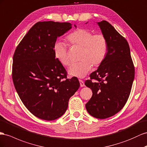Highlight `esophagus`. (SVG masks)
Returning <instances> with one entry per match:
<instances>
[{"label":"esophagus","instance_id":"esophagus-1","mask_svg":"<svg viewBox=\"0 0 147 147\" xmlns=\"http://www.w3.org/2000/svg\"><path fill=\"white\" fill-rule=\"evenodd\" d=\"M79 82H80V86L81 87H83V86H85V83H84V82H83V80H79Z\"/></svg>","mask_w":147,"mask_h":147}]
</instances>
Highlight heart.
<instances>
[{"mask_svg":"<svg viewBox=\"0 0 147 147\" xmlns=\"http://www.w3.org/2000/svg\"><path fill=\"white\" fill-rule=\"evenodd\" d=\"M70 45L82 48L79 59L80 62L70 66L68 70L70 77L83 78L94 67L101 65L108 54V44L107 39L102 33L93 34L88 29H77L67 36ZM55 58L61 64L69 66L71 59L65 43L61 41L55 42L53 47Z\"/></svg>","mask_w":147,"mask_h":147,"instance_id":"heart-1","label":"heart"}]
</instances>
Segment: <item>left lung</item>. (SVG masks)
<instances>
[{"mask_svg":"<svg viewBox=\"0 0 147 147\" xmlns=\"http://www.w3.org/2000/svg\"><path fill=\"white\" fill-rule=\"evenodd\" d=\"M98 25L108 41V51L105 61L85 81L93 92L85 106L91 116L106 119L120 111L125 105L135 69L126 39L109 22L102 20Z\"/></svg>","mask_w":147,"mask_h":147,"instance_id":"8db88e82","label":"left lung"}]
</instances>
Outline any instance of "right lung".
I'll return each instance as SVG.
<instances>
[{"label": "right lung", "mask_w": 147, "mask_h": 147, "mask_svg": "<svg viewBox=\"0 0 147 147\" xmlns=\"http://www.w3.org/2000/svg\"><path fill=\"white\" fill-rule=\"evenodd\" d=\"M71 28L68 22H39L23 37L13 54L16 91L29 111L41 119L53 121L62 116L70 98L80 86L77 77L67 78V71L53 50L57 38Z\"/></svg>", "instance_id": "add662e5"}]
</instances>
